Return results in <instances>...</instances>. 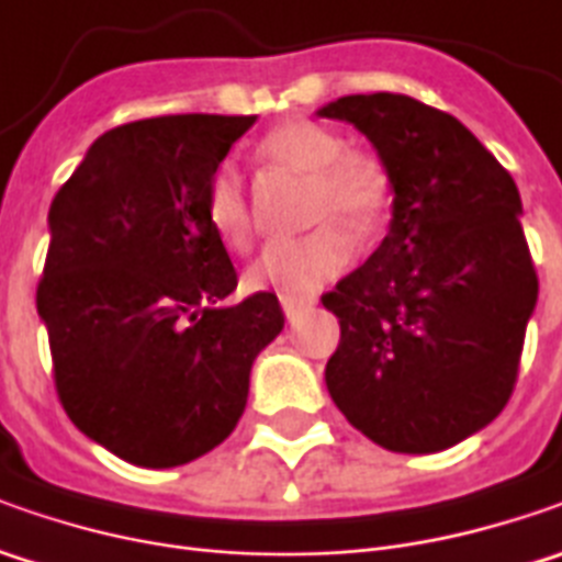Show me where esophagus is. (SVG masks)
Returning <instances> with one entry per match:
<instances>
[{
  "label": "esophagus",
  "mask_w": 562,
  "mask_h": 562,
  "mask_svg": "<svg viewBox=\"0 0 562 562\" xmlns=\"http://www.w3.org/2000/svg\"><path fill=\"white\" fill-rule=\"evenodd\" d=\"M313 306V296H281V310L288 318L300 313V310H310Z\"/></svg>",
  "instance_id": "esophagus-1"
}]
</instances>
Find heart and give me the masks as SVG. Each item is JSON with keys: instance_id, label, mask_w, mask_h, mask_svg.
<instances>
[{"instance_id": "heart-1", "label": "heart", "mask_w": 562, "mask_h": 562, "mask_svg": "<svg viewBox=\"0 0 562 562\" xmlns=\"http://www.w3.org/2000/svg\"><path fill=\"white\" fill-rule=\"evenodd\" d=\"M269 165L306 178V222L310 234L278 240L262 249L244 274L249 291L281 296H310L357 256V237H372L384 225L394 203V181L387 168L369 153H353L331 127L293 119L274 124L256 143ZM205 222L227 249H247L252 240V209L247 184L234 165H218L205 184ZM347 224L351 226L346 227Z\"/></svg>"}]
</instances>
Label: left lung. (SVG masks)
Instances as JSON below:
<instances>
[{
  "instance_id": "left-lung-1",
  "label": "left lung",
  "mask_w": 562,
  "mask_h": 562,
  "mask_svg": "<svg viewBox=\"0 0 562 562\" xmlns=\"http://www.w3.org/2000/svg\"><path fill=\"white\" fill-rule=\"evenodd\" d=\"M394 181L366 266L322 296L340 322L325 384L394 453H438L501 416L519 375L538 271L509 171L453 115L400 93L340 97Z\"/></svg>"
}]
</instances>
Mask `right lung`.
I'll list each match as a JSON object with an SVG mask.
<instances>
[{
    "instance_id": "add662e5",
    "label": "right lung",
    "mask_w": 562,
    "mask_h": 562,
    "mask_svg": "<svg viewBox=\"0 0 562 562\" xmlns=\"http://www.w3.org/2000/svg\"><path fill=\"white\" fill-rule=\"evenodd\" d=\"M256 115H162L99 137L49 205L36 313L55 394L115 457L171 469L244 416L249 369L284 328L278 296L237 288L205 184Z\"/></svg>"
}]
</instances>
